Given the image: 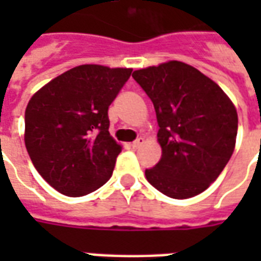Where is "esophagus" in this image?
Returning <instances> with one entry per match:
<instances>
[{
  "label": "esophagus",
  "instance_id": "34e87169",
  "mask_svg": "<svg viewBox=\"0 0 261 261\" xmlns=\"http://www.w3.org/2000/svg\"><path fill=\"white\" fill-rule=\"evenodd\" d=\"M142 144H144V138H141V137H140V138H137L134 142H131V147L138 148V147H141Z\"/></svg>",
  "mask_w": 261,
  "mask_h": 261
}]
</instances>
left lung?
I'll use <instances>...</instances> for the list:
<instances>
[{
    "label": "left lung",
    "mask_w": 261,
    "mask_h": 261,
    "mask_svg": "<svg viewBox=\"0 0 261 261\" xmlns=\"http://www.w3.org/2000/svg\"><path fill=\"white\" fill-rule=\"evenodd\" d=\"M133 78L152 100L159 125L162 158L145 170L147 180L177 200L207 190L235 149V105L218 84L181 61L137 69Z\"/></svg>",
    "instance_id": "left-lung-1"
}]
</instances>
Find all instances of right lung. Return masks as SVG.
Segmentation results:
<instances>
[{
    "instance_id": "obj_1",
    "label": "right lung",
    "mask_w": 261,
    "mask_h": 261,
    "mask_svg": "<svg viewBox=\"0 0 261 261\" xmlns=\"http://www.w3.org/2000/svg\"><path fill=\"white\" fill-rule=\"evenodd\" d=\"M131 71L78 65L31 97L26 149L40 176L61 194L85 196L112 177L121 145L109 134L108 110Z\"/></svg>"
}]
</instances>
